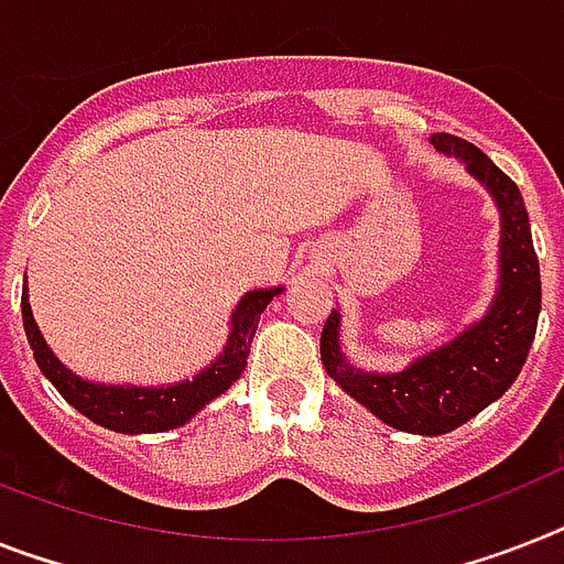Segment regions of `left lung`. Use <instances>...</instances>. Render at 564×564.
Segmentation results:
<instances>
[{"label":"left lung","instance_id":"obj_1","mask_svg":"<svg viewBox=\"0 0 564 564\" xmlns=\"http://www.w3.org/2000/svg\"><path fill=\"white\" fill-rule=\"evenodd\" d=\"M432 143L458 155L490 189L501 209V288L481 323L398 375H366L339 355V314L332 311L319 337L325 369L362 406L394 430L444 435L476 417L510 389L536 337L542 282L530 239L528 207L510 175L464 138L438 132Z\"/></svg>","mask_w":564,"mask_h":564}]
</instances>
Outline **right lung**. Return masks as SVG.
<instances>
[{"label":"right lung","instance_id":"add662e5","mask_svg":"<svg viewBox=\"0 0 564 564\" xmlns=\"http://www.w3.org/2000/svg\"><path fill=\"white\" fill-rule=\"evenodd\" d=\"M282 288L248 293L239 302L236 314H232V332L225 355L218 357L209 369H204L202 375L187 380V383L166 386V389L97 386L72 375L57 357L51 355V348L45 346V339H42L40 328L34 323V314H31V305H28V288H22V325H25V337L31 348H34V360L42 375L48 377L54 389L77 412H83L88 421L100 423L106 430L126 432V435H134V432H166L181 426V423H187L198 409L207 406L209 400L227 392L232 380H239V375L248 366L250 343H253L259 316H262L268 302Z\"/></svg>","mask_w":564,"mask_h":564}]
</instances>
